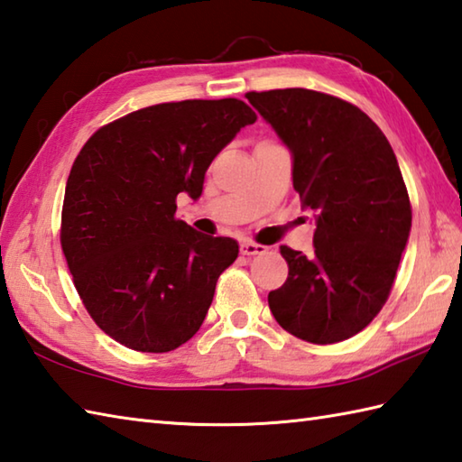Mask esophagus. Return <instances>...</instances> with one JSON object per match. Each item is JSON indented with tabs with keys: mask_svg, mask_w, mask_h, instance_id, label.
I'll return each mask as SVG.
<instances>
[{
	"mask_svg": "<svg viewBox=\"0 0 462 462\" xmlns=\"http://www.w3.org/2000/svg\"><path fill=\"white\" fill-rule=\"evenodd\" d=\"M266 246H262V244L256 242H242L240 244V254L242 256H256V254H264Z\"/></svg>",
	"mask_w": 462,
	"mask_h": 462,
	"instance_id": "34e87169",
	"label": "esophagus"
}]
</instances>
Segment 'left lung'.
Listing matches in <instances>:
<instances>
[{"mask_svg":"<svg viewBox=\"0 0 462 462\" xmlns=\"http://www.w3.org/2000/svg\"><path fill=\"white\" fill-rule=\"evenodd\" d=\"M292 156V184L314 214L310 254L280 246L286 282L268 306L314 345L355 337L381 312L411 234V202L386 135L345 99L304 88L246 94Z\"/></svg>","mask_w":462,"mask_h":462,"instance_id":"1","label":"left lung"}]
</instances>
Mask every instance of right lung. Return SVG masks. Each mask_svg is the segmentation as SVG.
Segmentation results:
<instances>
[{
	"instance_id": "1",
	"label": "right lung",
	"mask_w": 462,
	"mask_h": 462,
	"mask_svg": "<svg viewBox=\"0 0 462 462\" xmlns=\"http://www.w3.org/2000/svg\"><path fill=\"white\" fill-rule=\"evenodd\" d=\"M256 114L240 99L143 107L99 128L71 166L61 250L86 310L107 337L168 352L194 337L238 242L176 218L202 196L212 160Z\"/></svg>"
}]
</instances>
